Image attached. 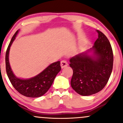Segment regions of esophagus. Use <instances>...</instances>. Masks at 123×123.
Instances as JSON below:
<instances>
[{
    "label": "esophagus",
    "instance_id": "1",
    "mask_svg": "<svg viewBox=\"0 0 123 123\" xmlns=\"http://www.w3.org/2000/svg\"><path fill=\"white\" fill-rule=\"evenodd\" d=\"M68 65V63L65 60H62L61 61V66L62 68H63L67 66Z\"/></svg>",
    "mask_w": 123,
    "mask_h": 123
}]
</instances>
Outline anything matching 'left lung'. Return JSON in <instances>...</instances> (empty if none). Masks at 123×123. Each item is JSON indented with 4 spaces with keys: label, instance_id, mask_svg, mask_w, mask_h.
<instances>
[{
    "label": "left lung",
    "instance_id": "1",
    "mask_svg": "<svg viewBox=\"0 0 123 123\" xmlns=\"http://www.w3.org/2000/svg\"><path fill=\"white\" fill-rule=\"evenodd\" d=\"M98 38L92 49L94 57L80 54L70 59L73 69L71 86L79 94L91 95L99 92L108 83L112 72L113 53L109 41L97 30Z\"/></svg>",
    "mask_w": 123,
    "mask_h": 123
}]
</instances>
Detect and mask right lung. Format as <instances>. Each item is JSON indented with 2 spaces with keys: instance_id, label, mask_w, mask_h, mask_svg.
Returning <instances> with one entry per match:
<instances>
[{
  "instance_id": "right-lung-1",
  "label": "right lung",
  "mask_w": 123,
  "mask_h": 123,
  "mask_svg": "<svg viewBox=\"0 0 123 123\" xmlns=\"http://www.w3.org/2000/svg\"><path fill=\"white\" fill-rule=\"evenodd\" d=\"M18 31H17L10 42L6 53V70L7 76L14 88L22 95L31 98H36L43 95L53 84L55 77L61 69L60 61L53 63L34 77L29 79H21L14 76L8 61V54L11 45L14 40Z\"/></svg>"
}]
</instances>
